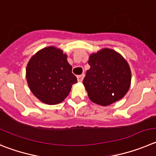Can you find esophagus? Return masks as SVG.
I'll list each match as a JSON object with an SVG mask.
<instances>
[{
    "mask_svg": "<svg viewBox=\"0 0 156 156\" xmlns=\"http://www.w3.org/2000/svg\"><path fill=\"white\" fill-rule=\"evenodd\" d=\"M84 77H85V75H84V74H82V75H78V81H79V82H81V81H83Z\"/></svg>",
    "mask_w": 156,
    "mask_h": 156,
    "instance_id": "obj_1",
    "label": "esophagus"
}]
</instances>
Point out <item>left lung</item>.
I'll list each match as a JSON object with an SVG mask.
<instances>
[{
	"label": "left lung",
	"mask_w": 156,
	"mask_h": 156,
	"mask_svg": "<svg viewBox=\"0 0 156 156\" xmlns=\"http://www.w3.org/2000/svg\"><path fill=\"white\" fill-rule=\"evenodd\" d=\"M90 68L83 84L90 100L102 106L120 100L128 92L131 71L128 63L119 53L103 48L90 55Z\"/></svg>",
	"instance_id": "obj_1"
}]
</instances>
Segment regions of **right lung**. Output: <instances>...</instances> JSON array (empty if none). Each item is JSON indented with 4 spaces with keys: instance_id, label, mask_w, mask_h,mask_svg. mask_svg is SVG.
<instances>
[{
    "instance_id": "1",
    "label": "right lung",
    "mask_w": 156,
    "mask_h": 156,
    "mask_svg": "<svg viewBox=\"0 0 156 156\" xmlns=\"http://www.w3.org/2000/svg\"><path fill=\"white\" fill-rule=\"evenodd\" d=\"M67 54L55 47H45L31 57L26 67V80L29 89L42 102L56 105L70 93L77 78Z\"/></svg>"
}]
</instances>
